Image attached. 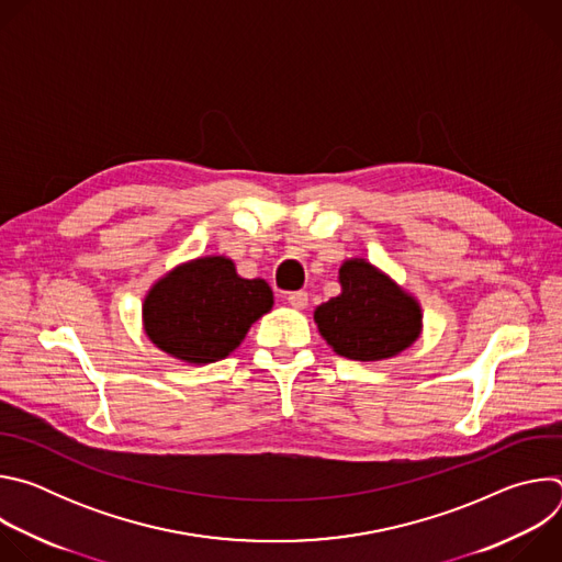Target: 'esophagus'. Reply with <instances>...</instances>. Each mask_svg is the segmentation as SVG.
Listing matches in <instances>:
<instances>
[{
	"label": "esophagus",
	"instance_id": "esophagus-1",
	"mask_svg": "<svg viewBox=\"0 0 562 562\" xmlns=\"http://www.w3.org/2000/svg\"><path fill=\"white\" fill-rule=\"evenodd\" d=\"M286 300H289V304H291L293 308L302 311V308H306V304H308V293H306V291H293V293L286 295Z\"/></svg>",
	"mask_w": 562,
	"mask_h": 562
}]
</instances>
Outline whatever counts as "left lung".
Instances as JSON below:
<instances>
[{
  "label": "left lung",
  "mask_w": 562,
  "mask_h": 562,
  "mask_svg": "<svg viewBox=\"0 0 562 562\" xmlns=\"http://www.w3.org/2000/svg\"><path fill=\"white\" fill-rule=\"evenodd\" d=\"M338 282L340 293L313 311L319 336L338 356L389 360L420 338L423 306L389 273L364 258H349L340 265Z\"/></svg>",
  "instance_id": "8db88e82"
}]
</instances>
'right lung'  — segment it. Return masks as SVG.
Masks as SVG:
<instances>
[{
  "mask_svg": "<svg viewBox=\"0 0 562 562\" xmlns=\"http://www.w3.org/2000/svg\"><path fill=\"white\" fill-rule=\"evenodd\" d=\"M271 306L267 280L237 276L226 256H202L150 284L142 302V325L159 351L189 364H211L243 345Z\"/></svg>",
  "mask_w": 562,
  "mask_h": 562,
  "instance_id": "right-lung-1",
  "label": "right lung"
}]
</instances>
